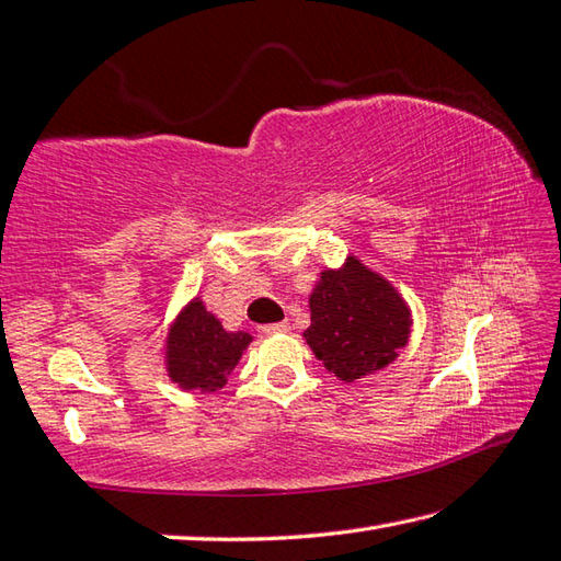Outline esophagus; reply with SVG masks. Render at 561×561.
Masks as SVG:
<instances>
[{
	"mask_svg": "<svg viewBox=\"0 0 561 561\" xmlns=\"http://www.w3.org/2000/svg\"><path fill=\"white\" fill-rule=\"evenodd\" d=\"M289 331V323L282 321V323H267V325H260V333L265 335H274V333H287Z\"/></svg>",
	"mask_w": 561,
	"mask_h": 561,
	"instance_id": "34e87169",
	"label": "esophagus"
}]
</instances>
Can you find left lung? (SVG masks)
Masks as SVG:
<instances>
[{"label": "left lung", "instance_id": "left-lung-1", "mask_svg": "<svg viewBox=\"0 0 561 561\" xmlns=\"http://www.w3.org/2000/svg\"><path fill=\"white\" fill-rule=\"evenodd\" d=\"M309 306L306 343L340 381L375 375L409 343V306L387 279L357 257H347L340 270L321 272Z\"/></svg>", "mask_w": 561, "mask_h": 561}]
</instances>
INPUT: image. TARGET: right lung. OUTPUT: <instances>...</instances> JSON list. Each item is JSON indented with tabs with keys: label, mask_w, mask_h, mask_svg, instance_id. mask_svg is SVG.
Masks as SVG:
<instances>
[{
	"label": "right lung",
	"mask_w": 561,
	"mask_h": 561,
	"mask_svg": "<svg viewBox=\"0 0 561 561\" xmlns=\"http://www.w3.org/2000/svg\"><path fill=\"white\" fill-rule=\"evenodd\" d=\"M250 340L243 331H224L221 321L194 299L170 328L168 375L186 391L224 389Z\"/></svg>",
	"instance_id": "right-lung-1"
}]
</instances>
